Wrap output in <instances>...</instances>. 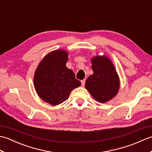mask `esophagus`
Instances as JSON below:
<instances>
[{
  "label": "esophagus",
  "mask_w": 152,
  "mask_h": 152,
  "mask_svg": "<svg viewBox=\"0 0 152 152\" xmlns=\"http://www.w3.org/2000/svg\"><path fill=\"white\" fill-rule=\"evenodd\" d=\"M81 82H82V86L83 87L85 86V83H86V80H82L81 81Z\"/></svg>",
  "instance_id": "esophagus-1"
}]
</instances>
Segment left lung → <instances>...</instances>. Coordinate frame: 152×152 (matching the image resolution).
Masks as SVG:
<instances>
[{
  "label": "left lung",
  "mask_w": 152,
  "mask_h": 152,
  "mask_svg": "<svg viewBox=\"0 0 152 152\" xmlns=\"http://www.w3.org/2000/svg\"><path fill=\"white\" fill-rule=\"evenodd\" d=\"M93 74L86 80V88L96 101L104 103L117 95L119 79L114 64L105 56L91 59Z\"/></svg>",
  "instance_id": "obj_1"
}]
</instances>
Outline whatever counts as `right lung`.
<instances>
[{
	"mask_svg": "<svg viewBox=\"0 0 152 152\" xmlns=\"http://www.w3.org/2000/svg\"><path fill=\"white\" fill-rule=\"evenodd\" d=\"M67 61L65 50H55L43 58L35 71L34 86L38 95L53 106L65 101L71 91L81 85L73 71L66 67Z\"/></svg>",
	"mask_w": 152,
	"mask_h": 152,
	"instance_id": "right-lung-1",
	"label": "right lung"
}]
</instances>
